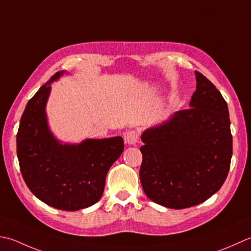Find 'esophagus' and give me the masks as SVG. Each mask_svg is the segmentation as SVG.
Here are the masks:
<instances>
[{"label":"esophagus","instance_id":"esophagus-1","mask_svg":"<svg viewBox=\"0 0 251 251\" xmlns=\"http://www.w3.org/2000/svg\"><path fill=\"white\" fill-rule=\"evenodd\" d=\"M125 141L130 145H134L139 141V132L135 130H129L125 133Z\"/></svg>","mask_w":251,"mask_h":251}]
</instances>
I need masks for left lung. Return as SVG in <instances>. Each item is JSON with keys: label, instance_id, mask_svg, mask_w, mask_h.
Returning <instances> with one entry per match:
<instances>
[{"label": "left lung", "instance_id": "left-lung-1", "mask_svg": "<svg viewBox=\"0 0 251 251\" xmlns=\"http://www.w3.org/2000/svg\"><path fill=\"white\" fill-rule=\"evenodd\" d=\"M191 108L143 132L142 187L171 209L196 206L216 194L228 175L233 152L228 108L211 81L198 71Z\"/></svg>", "mask_w": 251, "mask_h": 251}]
</instances>
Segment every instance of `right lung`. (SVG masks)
<instances>
[{"label": "right lung", "mask_w": 251, "mask_h": 251, "mask_svg": "<svg viewBox=\"0 0 251 251\" xmlns=\"http://www.w3.org/2000/svg\"><path fill=\"white\" fill-rule=\"evenodd\" d=\"M56 73L25 106L17 132V157L24 180L35 197L59 210L88 208L103 195L107 172L124 151L121 136L61 144L50 133L45 105Z\"/></svg>", "instance_id": "1"}]
</instances>
